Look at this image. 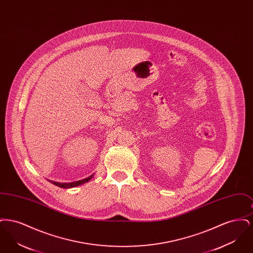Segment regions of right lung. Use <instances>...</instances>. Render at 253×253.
<instances>
[{
  "instance_id": "add662e5",
  "label": "right lung",
  "mask_w": 253,
  "mask_h": 253,
  "mask_svg": "<svg viewBox=\"0 0 253 253\" xmlns=\"http://www.w3.org/2000/svg\"><path fill=\"white\" fill-rule=\"evenodd\" d=\"M93 175H94V174L90 175L89 177L84 178V179H83V180L75 181V182H70V183H59V182H54V181H50V182H51V183H53L54 185H56V186L60 187V188H63V189H70V188H74V187H78V186H80V185H82V184H84L86 182L91 180V179H92V177H93Z\"/></svg>"
}]
</instances>
